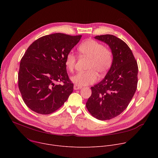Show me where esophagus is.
<instances>
[{
  "label": "esophagus",
  "instance_id": "1",
  "mask_svg": "<svg viewBox=\"0 0 158 158\" xmlns=\"http://www.w3.org/2000/svg\"><path fill=\"white\" fill-rule=\"evenodd\" d=\"M81 88H82V87L80 86V85H76V84H74V90L81 89Z\"/></svg>",
  "mask_w": 158,
  "mask_h": 158
}]
</instances>
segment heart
Returning <instances> with one entry per match:
<instances>
[{
	"label": "heart",
	"instance_id": "1",
	"mask_svg": "<svg viewBox=\"0 0 158 158\" xmlns=\"http://www.w3.org/2000/svg\"><path fill=\"white\" fill-rule=\"evenodd\" d=\"M79 54L90 59L87 69L88 71L78 73L72 76L71 81L76 85L83 86L92 84L98 80V74L105 75L113 62V54L104 45L93 39L83 42L78 48ZM76 57L73 52L67 54L65 65L67 70L72 72L76 65Z\"/></svg>",
	"mask_w": 158,
	"mask_h": 158
}]
</instances>
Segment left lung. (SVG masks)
<instances>
[{"instance_id": "1", "label": "left lung", "mask_w": 158, "mask_h": 158, "mask_svg": "<svg viewBox=\"0 0 158 158\" xmlns=\"http://www.w3.org/2000/svg\"><path fill=\"white\" fill-rule=\"evenodd\" d=\"M107 44L113 54V62L105 77L91 87L92 94L86 107L93 117L109 120L127 108L138 85V66L127 45L110 34L94 37Z\"/></svg>"}]
</instances>
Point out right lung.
Here are the masks:
<instances>
[{
  "label": "right lung",
  "instance_id": "1",
  "mask_svg": "<svg viewBox=\"0 0 158 158\" xmlns=\"http://www.w3.org/2000/svg\"><path fill=\"white\" fill-rule=\"evenodd\" d=\"M82 35L56 33L35 40L20 60L18 85L22 99L32 110L49 114L59 109L73 91L65 65L67 54ZM62 81L63 85H56Z\"/></svg>",
  "mask_w": 158,
  "mask_h": 158
}]
</instances>
